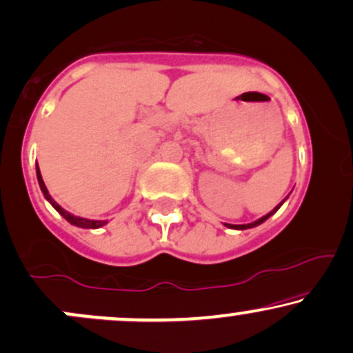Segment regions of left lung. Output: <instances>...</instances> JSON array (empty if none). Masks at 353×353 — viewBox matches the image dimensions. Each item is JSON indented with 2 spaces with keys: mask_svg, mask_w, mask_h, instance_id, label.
Listing matches in <instances>:
<instances>
[{
  "mask_svg": "<svg viewBox=\"0 0 353 353\" xmlns=\"http://www.w3.org/2000/svg\"><path fill=\"white\" fill-rule=\"evenodd\" d=\"M284 201H285V200H284ZM284 201H283V203H284ZM283 203H279V205H277V206H276V208L271 211V213H268V214H266V216L259 218V219H258V221H254V223H248V225H226V226L233 228V230H248V228H254V226H258V225H261V223H264V221H266V219H268L269 216H271V214H274V213H276V211L281 208V205H283Z\"/></svg>",
  "mask_w": 353,
  "mask_h": 353,
  "instance_id": "left-lung-1",
  "label": "left lung"
}]
</instances>
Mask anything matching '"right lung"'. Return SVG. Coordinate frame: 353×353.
<instances>
[{
    "label": "right lung",
    "mask_w": 353,
    "mask_h": 353,
    "mask_svg": "<svg viewBox=\"0 0 353 353\" xmlns=\"http://www.w3.org/2000/svg\"><path fill=\"white\" fill-rule=\"evenodd\" d=\"M36 175H37V181H39V186H41V192H43L44 198L48 200L51 205L54 206V210L57 211V213L61 214V216H64L68 221L70 223V225L74 226H79V228H89V230H95V228H101L103 225H107V221H97V219H87V218H81V216H74V214H70L69 211H65L62 206L57 205L56 201L52 200V196L49 194L48 188H46L44 181H43V176H41V172H39V167L36 165Z\"/></svg>",
    "instance_id": "obj_1"
}]
</instances>
